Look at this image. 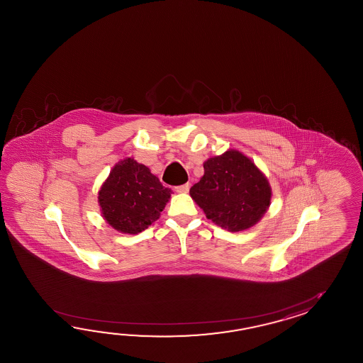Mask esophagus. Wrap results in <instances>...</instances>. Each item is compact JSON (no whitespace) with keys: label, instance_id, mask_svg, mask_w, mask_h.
Instances as JSON below:
<instances>
[{"label":"esophagus","instance_id":"34e87169","mask_svg":"<svg viewBox=\"0 0 363 363\" xmlns=\"http://www.w3.org/2000/svg\"><path fill=\"white\" fill-rule=\"evenodd\" d=\"M189 188H191V184H189V183H186V184L175 186V191L178 193H186L189 191Z\"/></svg>","mask_w":363,"mask_h":363}]
</instances>
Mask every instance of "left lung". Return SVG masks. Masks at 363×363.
Returning <instances> with one entry per match:
<instances>
[{
	"label": "left lung",
	"instance_id": "8db88e82",
	"mask_svg": "<svg viewBox=\"0 0 363 363\" xmlns=\"http://www.w3.org/2000/svg\"><path fill=\"white\" fill-rule=\"evenodd\" d=\"M191 196L208 219L230 232L255 225L270 206L271 188L255 163L238 150L208 158Z\"/></svg>",
	"mask_w": 363,
	"mask_h": 363
}]
</instances>
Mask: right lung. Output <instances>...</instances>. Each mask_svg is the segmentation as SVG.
<instances>
[{"label":"right lung","instance_id":"1","mask_svg":"<svg viewBox=\"0 0 363 363\" xmlns=\"http://www.w3.org/2000/svg\"><path fill=\"white\" fill-rule=\"evenodd\" d=\"M171 196L147 166L127 158L116 163L101 186L104 218L116 231L139 233L155 222Z\"/></svg>","mask_w":363,"mask_h":363}]
</instances>
